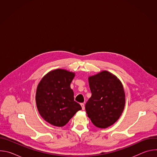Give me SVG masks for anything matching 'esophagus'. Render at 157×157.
<instances>
[{"label":"esophagus","mask_w":157,"mask_h":157,"mask_svg":"<svg viewBox=\"0 0 157 157\" xmlns=\"http://www.w3.org/2000/svg\"><path fill=\"white\" fill-rule=\"evenodd\" d=\"M81 107H82V110H84V109H85V105H84V104L81 103Z\"/></svg>","instance_id":"34e87169"}]
</instances>
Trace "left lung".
Segmentation results:
<instances>
[{
  "mask_svg": "<svg viewBox=\"0 0 157 157\" xmlns=\"http://www.w3.org/2000/svg\"><path fill=\"white\" fill-rule=\"evenodd\" d=\"M91 97L85 106L86 113L97 127L114 124L122 115L125 95L121 81L113 74L102 71L88 78Z\"/></svg>",
  "mask_w": 157,
  "mask_h": 157,
  "instance_id": "1",
  "label": "left lung"
}]
</instances>
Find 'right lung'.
<instances>
[{"label": "right lung", "instance_id": "add662e5", "mask_svg": "<svg viewBox=\"0 0 157 157\" xmlns=\"http://www.w3.org/2000/svg\"><path fill=\"white\" fill-rule=\"evenodd\" d=\"M75 76V73L56 69L48 73L37 86L36 104L39 114L54 126L65 125L82 109L75 101L70 87Z\"/></svg>", "mask_w": 157, "mask_h": 157}]
</instances>
